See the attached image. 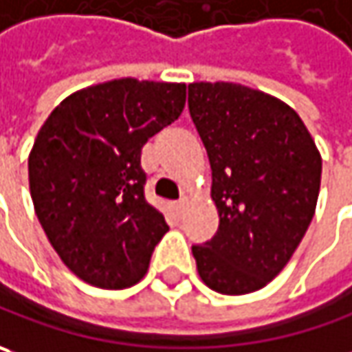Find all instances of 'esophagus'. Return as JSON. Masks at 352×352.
I'll return each instance as SVG.
<instances>
[{
	"instance_id": "1",
	"label": "esophagus",
	"mask_w": 352,
	"mask_h": 352,
	"mask_svg": "<svg viewBox=\"0 0 352 352\" xmlns=\"http://www.w3.org/2000/svg\"><path fill=\"white\" fill-rule=\"evenodd\" d=\"M187 203H189V199H187V197H183V199H179V201H177V203H175V210H177V212H179V214H181V212L185 210V206H187Z\"/></svg>"
}]
</instances>
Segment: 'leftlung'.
<instances>
[{"mask_svg": "<svg viewBox=\"0 0 352 352\" xmlns=\"http://www.w3.org/2000/svg\"><path fill=\"white\" fill-rule=\"evenodd\" d=\"M189 112L205 144L219 230L192 246L201 280L224 296L272 282L314 219L321 153L298 112L234 82L189 85Z\"/></svg>", "mask_w": 352, "mask_h": 352, "instance_id": "8db88e82", "label": "left lung"}]
</instances>
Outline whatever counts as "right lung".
I'll return each instance as SVG.
<instances>
[{
  "mask_svg": "<svg viewBox=\"0 0 352 352\" xmlns=\"http://www.w3.org/2000/svg\"><path fill=\"white\" fill-rule=\"evenodd\" d=\"M183 82L118 78L63 100L29 153V189L51 246L90 285L124 289L146 276L169 230L144 197L142 147L185 108Z\"/></svg>",
  "mask_w": 352,
  "mask_h": 352,
  "instance_id": "add662e5",
  "label": "right lung"
}]
</instances>
